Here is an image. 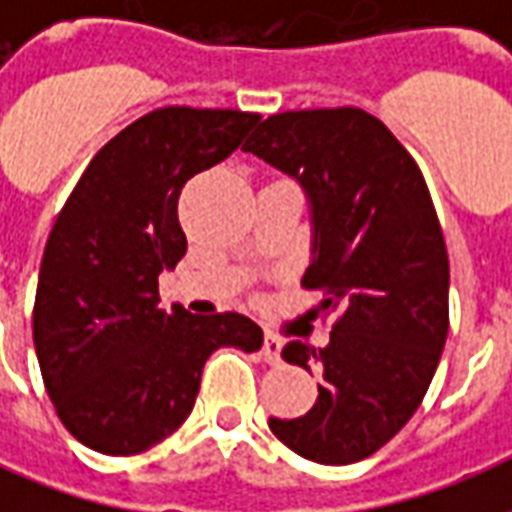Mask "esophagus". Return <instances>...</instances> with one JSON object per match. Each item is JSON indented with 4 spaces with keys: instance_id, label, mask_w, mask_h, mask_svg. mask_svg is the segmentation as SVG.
Masks as SVG:
<instances>
[{
    "instance_id": "1",
    "label": "esophagus",
    "mask_w": 512,
    "mask_h": 512,
    "mask_svg": "<svg viewBox=\"0 0 512 512\" xmlns=\"http://www.w3.org/2000/svg\"><path fill=\"white\" fill-rule=\"evenodd\" d=\"M279 351H282V343H279L274 334H266V340H263V359H266L268 365H279L282 362Z\"/></svg>"
}]
</instances>
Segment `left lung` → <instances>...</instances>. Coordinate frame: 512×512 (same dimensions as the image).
Wrapping results in <instances>:
<instances>
[{"label": "left lung", "instance_id": "1", "mask_svg": "<svg viewBox=\"0 0 512 512\" xmlns=\"http://www.w3.org/2000/svg\"><path fill=\"white\" fill-rule=\"evenodd\" d=\"M244 150L288 172L312 205L301 285L332 315L326 348L293 340L282 359L318 370V400L268 419L282 444L326 466L370 458L414 417L450 329V260L428 183L365 109H301L263 120Z\"/></svg>", "mask_w": 512, "mask_h": 512}]
</instances>
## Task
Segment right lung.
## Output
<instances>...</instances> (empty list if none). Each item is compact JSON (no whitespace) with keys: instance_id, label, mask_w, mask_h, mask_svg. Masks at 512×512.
<instances>
[{"instance_id":"add662e5","label":"right lung","mask_w":512,"mask_h":512,"mask_svg":"<svg viewBox=\"0 0 512 512\" xmlns=\"http://www.w3.org/2000/svg\"><path fill=\"white\" fill-rule=\"evenodd\" d=\"M260 115L153 109L109 139L51 227L32 337L57 417L104 455H136L186 422L208 356L263 345L241 312L158 307V274L186 255L178 197L186 180L244 142Z\"/></svg>"}]
</instances>
